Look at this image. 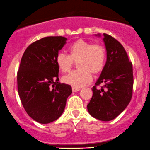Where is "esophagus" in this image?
I'll return each mask as SVG.
<instances>
[{"label": "esophagus", "instance_id": "obj_1", "mask_svg": "<svg viewBox=\"0 0 150 150\" xmlns=\"http://www.w3.org/2000/svg\"><path fill=\"white\" fill-rule=\"evenodd\" d=\"M81 90V88H79V87H72V90H73V92H77L79 91V90Z\"/></svg>", "mask_w": 150, "mask_h": 150}]
</instances>
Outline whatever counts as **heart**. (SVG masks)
Instances as JSON below:
<instances>
[{
	"label": "heart",
	"mask_w": 150,
	"mask_h": 150,
	"mask_svg": "<svg viewBox=\"0 0 150 150\" xmlns=\"http://www.w3.org/2000/svg\"><path fill=\"white\" fill-rule=\"evenodd\" d=\"M69 55L60 52L56 63L61 71L69 72L77 62L78 70L63 76V81L72 87H80L91 80V73L96 75L104 69L106 61V49L98 44H93L84 39H77L68 48Z\"/></svg>",
	"instance_id": "obj_1"
}]
</instances>
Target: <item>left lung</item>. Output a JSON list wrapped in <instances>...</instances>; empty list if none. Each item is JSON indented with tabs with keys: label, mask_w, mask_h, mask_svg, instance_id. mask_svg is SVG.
Returning a JSON list of instances; mask_svg holds the SVG:
<instances>
[{
	"label": "left lung",
	"mask_w": 150,
	"mask_h": 150,
	"mask_svg": "<svg viewBox=\"0 0 150 150\" xmlns=\"http://www.w3.org/2000/svg\"><path fill=\"white\" fill-rule=\"evenodd\" d=\"M103 40L107 59L100 77L92 88L93 96L87 107L90 115L96 119L110 121L122 113L131 100L133 66L117 40L106 33H103ZM100 84L103 86L98 89L96 87Z\"/></svg>",
	"instance_id": "8db88e82"
}]
</instances>
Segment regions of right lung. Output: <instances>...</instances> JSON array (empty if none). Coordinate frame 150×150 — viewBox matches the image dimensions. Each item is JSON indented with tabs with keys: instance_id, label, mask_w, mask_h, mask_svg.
Masks as SVG:
<instances>
[{
	"instance_id": "add662e5",
	"label": "right lung",
	"mask_w": 150,
	"mask_h": 150,
	"mask_svg": "<svg viewBox=\"0 0 150 150\" xmlns=\"http://www.w3.org/2000/svg\"><path fill=\"white\" fill-rule=\"evenodd\" d=\"M66 40L63 36L44 37L28 46L22 57L17 71L19 96L27 114L39 123L58 119L72 93L71 85L58 82L56 63Z\"/></svg>"
}]
</instances>
